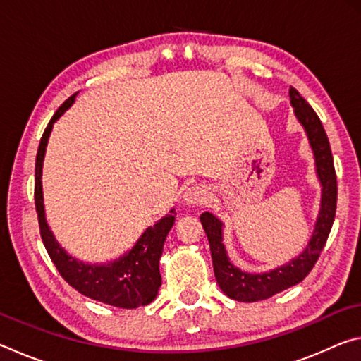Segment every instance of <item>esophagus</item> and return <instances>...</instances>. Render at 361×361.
I'll use <instances>...</instances> for the list:
<instances>
[{
  "label": "esophagus",
  "mask_w": 361,
  "mask_h": 361,
  "mask_svg": "<svg viewBox=\"0 0 361 361\" xmlns=\"http://www.w3.org/2000/svg\"><path fill=\"white\" fill-rule=\"evenodd\" d=\"M207 200H209V191H207V188L202 185L188 188L185 194H183V202L189 207L204 205L207 204Z\"/></svg>",
  "instance_id": "esophagus-1"
}]
</instances>
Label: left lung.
Returning <instances> with one entry per match:
<instances>
[{
	"label": "left lung",
	"instance_id": "obj_1",
	"mask_svg": "<svg viewBox=\"0 0 361 361\" xmlns=\"http://www.w3.org/2000/svg\"><path fill=\"white\" fill-rule=\"evenodd\" d=\"M291 106L295 108L298 121L301 122L307 133L310 148L315 156V170L322 185V204L317 218L312 237L301 255L286 264L262 274L243 272L229 261L223 243V223L210 212L200 215L205 234L209 237L213 271L216 282L226 296L240 302H255L267 299L290 286L302 282L305 276L312 271L317 259L325 247L336 215V200H338V183L331 148L323 129L322 121L295 87H290Z\"/></svg>",
	"mask_w": 361,
	"mask_h": 361
}]
</instances>
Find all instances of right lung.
Instances as JSON below:
<instances>
[{"label":"right lung","mask_w":361,"mask_h":361,"mask_svg":"<svg viewBox=\"0 0 361 361\" xmlns=\"http://www.w3.org/2000/svg\"><path fill=\"white\" fill-rule=\"evenodd\" d=\"M76 95L78 92L71 95L49 121L41 137L38 154H36L35 205L36 213H38L41 239L60 276L81 295L103 304L114 305V307L137 309L140 305L152 302L157 296L159 286L162 282L161 274H159V259H161L166 237L175 223L176 213L173 209L170 210L167 216L161 218L154 226H149L143 232L129 253L122 255L121 258L106 262V264H85V262L73 258L59 245L46 223L41 186L42 161H44L46 146L54 122L73 105Z\"/></svg>","instance_id":"add662e5"}]
</instances>
